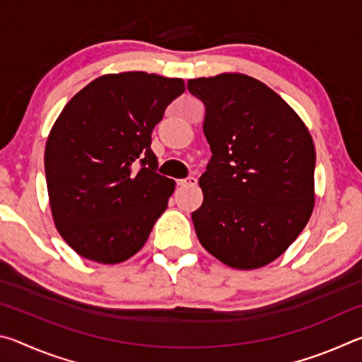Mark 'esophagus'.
Segmentation results:
<instances>
[{
	"mask_svg": "<svg viewBox=\"0 0 362 362\" xmlns=\"http://www.w3.org/2000/svg\"><path fill=\"white\" fill-rule=\"evenodd\" d=\"M196 183H198V179H196V177H193V175L187 177V179L179 180V185L180 187H194Z\"/></svg>",
	"mask_w": 362,
	"mask_h": 362,
	"instance_id": "esophagus-1",
	"label": "esophagus"
}]
</instances>
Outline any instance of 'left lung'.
I'll return each mask as SVG.
<instances>
[{
    "mask_svg": "<svg viewBox=\"0 0 362 362\" xmlns=\"http://www.w3.org/2000/svg\"><path fill=\"white\" fill-rule=\"evenodd\" d=\"M204 103L212 156L192 214L199 243L228 267L267 265L296 241L315 206L313 140L298 115L255 78L189 79Z\"/></svg>",
    "mask_w": 362,
    "mask_h": 362,
    "instance_id": "8db88e82",
    "label": "left lung"
}]
</instances>
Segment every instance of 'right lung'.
Masks as SVG:
<instances>
[{
	"instance_id": "add662e5",
	"label": "right lung",
	"mask_w": 362,
	"mask_h": 362,
	"mask_svg": "<svg viewBox=\"0 0 362 362\" xmlns=\"http://www.w3.org/2000/svg\"><path fill=\"white\" fill-rule=\"evenodd\" d=\"M183 90L180 78L105 75L79 90L52 126L45 169L54 222L84 259L127 260L166 211L175 182L156 173L151 132Z\"/></svg>"
}]
</instances>
